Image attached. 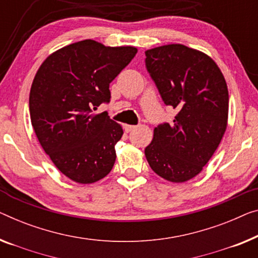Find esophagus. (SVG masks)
Here are the masks:
<instances>
[{
	"label": "esophagus",
	"instance_id": "34e87169",
	"mask_svg": "<svg viewBox=\"0 0 258 258\" xmlns=\"http://www.w3.org/2000/svg\"><path fill=\"white\" fill-rule=\"evenodd\" d=\"M124 128H125V131L126 132H131V131H133V130H136L137 128V126H133V125H125L124 126Z\"/></svg>",
	"mask_w": 258,
	"mask_h": 258
}]
</instances>
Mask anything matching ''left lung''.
<instances>
[{"instance_id": "1", "label": "left lung", "mask_w": 258, "mask_h": 258, "mask_svg": "<svg viewBox=\"0 0 258 258\" xmlns=\"http://www.w3.org/2000/svg\"><path fill=\"white\" fill-rule=\"evenodd\" d=\"M145 54L163 102L178 111L172 124L154 128L146 159L160 177L186 182L206 166L227 128V83L212 57L185 45L159 46Z\"/></svg>"}]
</instances>
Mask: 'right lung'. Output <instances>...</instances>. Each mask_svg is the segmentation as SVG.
<instances>
[{
    "label": "right lung",
    "mask_w": 258,
    "mask_h": 258,
    "mask_svg": "<svg viewBox=\"0 0 258 258\" xmlns=\"http://www.w3.org/2000/svg\"><path fill=\"white\" fill-rule=\"evenodd\" d=\"M137 52L133 46L86 39L53 52L36 73L31 124L54 166L76 183L97 182L113 167L124 131L106 112L94 110L110 102V83Z\"/></svg>",
    "instance_id": "1"
}]
</instances>
